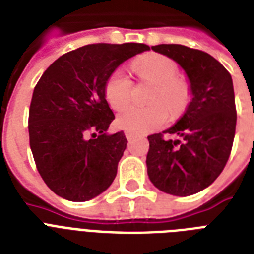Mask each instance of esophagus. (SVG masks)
<instances>
[{
    "label": "esophagus",
    "mask_w": 254,
    "mask_h": 254,
    "mask_svg": "<svg viewBox=\"0 0 254 254\" xmlns=\"http://www.w3.org/2000/svg\"><path fill=\"white\" fill-rule=\"evenodd\" d=\"M125 135H126V137H127V139L131 140L133 136H135V132H132V131H125Z\"/></svg>",
    "instance_id": "34e87169"
}]
</instances>
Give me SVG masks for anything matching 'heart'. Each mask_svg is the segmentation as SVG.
<instances>
[{
    "instance_id": "b5f03b06",
    "label": "heart",
    "mask_w": 254,
    "mask_h": 254,
    "mask_svg": "<svg viewBox=\"0 0 254 254\" xmlns=\"http://www.w3.org/2000/svg\"><path fill=\"white\" fill-rule=\"evenodd\" d=\"M139 81L153 85L148 103L151 106H128L132 101L133 82L122 69L107 77L105 98L111 109L121 111L118 126L132 132H149L166 123L168 113L172 118L184 114L191 101V86L186 78L178 76V64L160 54H145L131 64Z\"/></svg>"
}]
</instances>
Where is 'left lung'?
<instances>
[{
	"instance_id": "obj_1",
	"label": "left lung",
	"mask_w": 254,
	"mask_h": 254,
	"mask_svg": "<svg viewBox=\"0 0 254 254\" xmlns=\"http://www.w3.org/2000/svg\"><path fill=\"white\" fill-rule=\"evenodd\" d=\"M152 50L184 68L192 99L173 127L148 136V176L161 191L191 195L210 186L230 159L237 119L232 77L203 51L181 44H159ZM165 134L179 139H166Z\"/></svg>"
}]
</instances>
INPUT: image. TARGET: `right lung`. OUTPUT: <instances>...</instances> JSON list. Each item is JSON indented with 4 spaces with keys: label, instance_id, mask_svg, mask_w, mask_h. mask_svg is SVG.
Returning a JSON list of instances; mask_svg holds the SVG:
<instances>
[{
    "label": "right lung",
    "instance_id": "1",
    "mask_svg": "<svg viewBox=\"0 0 254 254\" xmlns=\"http://www.w3.org/2000/svg\"><path fill=\"white\" fill-rule=\"evenodd\" d=\"M143 43H97L55 60L38 81L28 135L40 177L62 198L85 202L106 190L127 147L123 131L107 135L114 113L105 98L107 77Z\"/></svg>",
    "mask_w": 254,
    "mask_h": 254
}]
</instances>
